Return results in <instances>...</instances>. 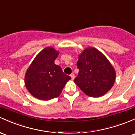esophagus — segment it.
I'll list each match as a JSON object with an SVG mask.
<instances>
[{"label": "esophagus", "instance_id": "esophagus-1", "mask_svg": "<svg viewBox=\"0 0 135 135\" xmlns=\"http://www.w3.org/2000/svg\"><path fill=\"white\" fill-rule=\"evenodd\" d=\"M70 77H71V78H72V80H73V79L75 78V76H74V74H70Z\"/></svg>", "mask_w": 135, "mask_h": 135}]
</instances>
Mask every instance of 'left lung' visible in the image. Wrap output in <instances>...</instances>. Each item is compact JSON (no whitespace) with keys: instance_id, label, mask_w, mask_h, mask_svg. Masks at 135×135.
<instances>
[{"instance_id":"left-lung-1","label":"left lung","mask_w":135,"mask_h":135,"mask_svg":"<svg viewBox=\"0 0 135 135\" xmlns=\"http://www.w3.org/2000/svg\"><path fill=\"white\" fill-rule=\"evenodd\" d=\"M77 67L79 73L75 83L90 97L103 96L115 82V70L107 57L95 48H87L79 55Z\"/></svg>"}]
</instances>
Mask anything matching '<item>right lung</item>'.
<instances>
[{"label":"right lung","mask_w":135,"mask_h":135,"mask_svg":"<svg viewBox=\"0 0 135 135\" xmlns=\"http://www.w3.org/2000/svg\"><path fill=\"white\" fill-rule=\"evenodd\" d=\"M59 52L52 47L41 51L26 72L25 83L27 90L41 100L58 97L71 77L65 74L61 66L54 63Z\"/></svg>","instance_id":"obj_1"}]
</instances>
